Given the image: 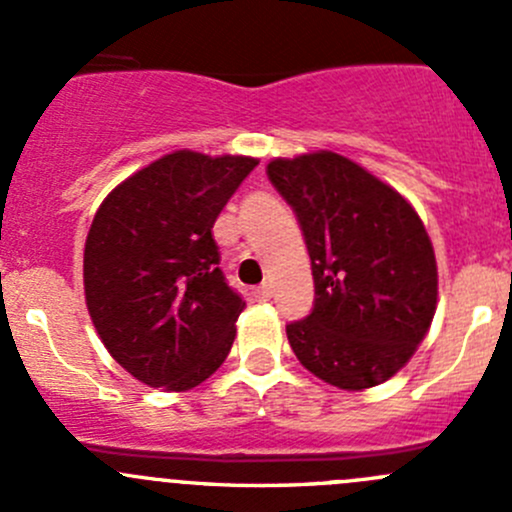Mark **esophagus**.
Returning <instances> with one entry per match:
<instances>
[{
	"label": "esophagus",
	"instance_id": "obj_1",
	"mask_svg": "<svg viewBox=\"0 0 512 512\" xmlns=\"http://www.w3.org/2000/svg\"><path fill=\"white\" fill-rule=\"evenodd\" d=\"M252 294H255L257 299H262V302H267V299L272 297V285H267V282H265V285L252 289Z\"/></svg>",
	"mask_w": 512,
	"mask_h": 512
}]
</instances>
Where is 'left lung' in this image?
<instances>
[{"label":"left lung","mask_w":512,"mask_h":512,"mask_svg":"<svg viewBox=\"0 0 512 512\" xmlns=\"http://www.w3.org/2000/svg\"><path fill=\"white\" fill-rule=\"evenodd\" d=\"M304 235L314 307L287 324L292 352L327 384L359 391L391 379L426 337L438 275L416 210L337 153L267 165Z\"/></svg>","instance_id":"left-lung-1"}]
</instances>
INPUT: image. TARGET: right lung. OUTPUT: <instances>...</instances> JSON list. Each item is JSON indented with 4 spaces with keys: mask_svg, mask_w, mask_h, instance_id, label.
Masks as SVG:
<instances>
[{
    "mask_svg": "<svg viewBox=\"0 0 512 512\" xmlns=\"http://www.w3.org/2000/svg\"><path fill=\"white\" fill-rule=\"evenodd\" d=\"M255 165L170 153L98 208L84 250L86 304L108 352L143 384L193 389L230 354L245 302L218 267L213 225Z\"/></svg>",
    "mask_w": 512,
    "mask_h": 512,
    "instance_id": "right-lung-1",
    "label": "right lung"
}]
</instances>
